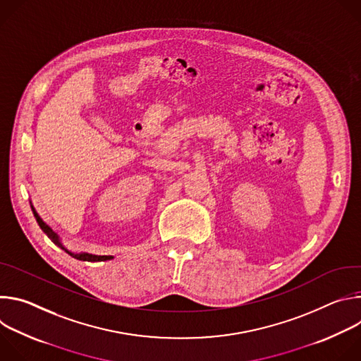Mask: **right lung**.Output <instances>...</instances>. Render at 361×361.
Wrapping results in <instances>:
<instances>
[{
  "label": "right lung",
  "instance_id": "1",
  "mask_svg": "<svg viewBox=\"0 0 361 361\" xmlns=\"http://www.w3.org/2000/svg\"><path fill=\"white\" fill-rule=\"evenodd\" d=\"M31 209H32V213H34V217H35L38 226H39L41 230L48 235V238H51L59 247H61L63 250H66V252H68L71 257H74V259L81 260V262H107V260H111V259H113L111 255H94V254H88V252H71V251H68V250L61 244V241H60L57 233H54L53 230H51V228L41 220V217L37 214V212L34 210L32 205H31Z\"/></svg>",
  "mask_w": 361,
  "mask_h": 361
}]
</instances>
